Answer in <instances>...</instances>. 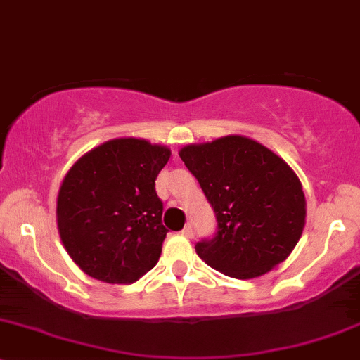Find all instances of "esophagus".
<instances>
[{"label": "esophagus", "instance_id": "esophagus-1", "mask_svg": "<svg viewBox=\"0 0 360 360\" xmlns=\"http://www.w3.org/2000/svg\"><path fill=\"white\" fill-rule=\"evenodd\" d=\"M181 236H185L187 239H192V237H194V227H192V224L185 225L184 231H181Z\"/></svg>", "mask_w": 360, "mask_h": 360}]
</instances>
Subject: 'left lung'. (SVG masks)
Returning <instances> with one entry per match:
<instances>
[{
	"label": "left lung",
	"mask_w": 360,
	"mask_h": 360,
	"mask_svg": "<svg viewBox=\"0 0 360 360\" xmlns=\"http://www.w3.org/2000/svg\"><path fill=\"white\" fill-rule=\"evenodd\" d=\"M217 217V234L195 244L211 269L236 279L263 276L295 250L307 202L298 176L262 143L229 135L180 150Z\"/></svg>",
	"instance_id": "8db88e82"
}]
</instances>
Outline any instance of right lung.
I'll return each mask as SVG.
<instances>
[{
	"instance_id": "add662e5",
	"label": "right lung",
	"mask_w": 360,
	"mask_h": 360,
	"mask_svg": "<svg viewBox=\"0 0 360 360\" xmlns=\"http://www.w3.org/2000/svg\"><path fill=\"white\" fill-rule=\"evenodd\" d=\"M172 150L114 139L81 155L62 180L57 225L74 263L94 279L128 284L161 257L166 227L155 179Z\"/></svg>"
}]
</instances>
